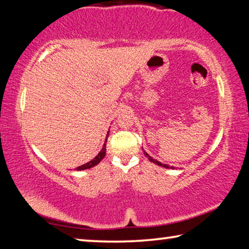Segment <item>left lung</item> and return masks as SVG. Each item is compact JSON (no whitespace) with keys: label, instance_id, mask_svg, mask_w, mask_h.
Here are the masks:
<instances>
[{"label":"left lung","instance_id":"obj_1","mask_svg":"<svg viewBox=\"0 0 249 249\" xmlns=\"http://www.w3.org/2000/svg\"><path fill=\"white\" fill-rule=\"evenodd\" d=\"M144 154H145V156H146V157H147V158H148V159L150 160V161H151V162H154V163H157V165H158V166H162V167H165V168H170V167H169V166H168V165H165V163H161V162H160V161H158V160H155L154 158H151V157H150V156H149L148 154H147V153H144ZM171 168H172V167H171Z\"/></svg>","mask_w":249,"mask_h":249}]
</instances>
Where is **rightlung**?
<instances>
[{"label":"right lung","mask_w":249,"mask_h":249,"mask_svg":"<svg viewBox=\"0 0 249 249\" xmlns=\"http://www.w3.org/2000/svg\"><path fill=\"white\" fill-rule=\"evenodd\" d=\"M107 136H108V135H107ZM105 151H107V144H104V146H103L102 150L100 151V153L98 154V156H96L95 158L92 159L91 161H89V162L84 163V165H82V166L77 167V170H84V169H89V168H92V167H94V166L98 165V163L101 161V160H102V159L104 158V156H105Z\"/></svg>","instance_id":"1"}]
</instances>
